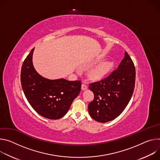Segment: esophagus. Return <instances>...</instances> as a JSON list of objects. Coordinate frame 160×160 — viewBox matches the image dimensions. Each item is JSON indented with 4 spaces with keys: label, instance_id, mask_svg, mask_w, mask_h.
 Segmentation results:
<instances>
[{
    "label": "esophagus",
    "instance_id": "1",
    "mask_svg": "<svg viewBox=\"0 0 160 160\" xmlns=\"http://www.w3.org/2000/svg\"><path fill=\"white\" fill-rule=\"evenodd\" d=\"M87 88H88L87 85L86 84H84V83H82V85H81V90H85L87 89Z\"/></svg>",
    "mask_w": 160,
    "mask_h": 160
}]
</instances>
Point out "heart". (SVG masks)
<instances>
[{"label":"heart","instance_id":"heart-1","mask_svg":"<svg viewBox=\"0 0 160 160\" xmlns=\"http://www.w3.org/2000/svg\"><path fill=\"white\" fill-rule=\"evenodd\" d=\"M112 67V63L111 62H104L93 68L90 73V76L93 79H100L109 72Z\"/></svg>","mask_w":160,"mask_h":160}]
</instances>
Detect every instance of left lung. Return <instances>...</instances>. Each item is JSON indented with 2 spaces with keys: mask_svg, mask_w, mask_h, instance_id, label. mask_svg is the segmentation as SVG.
<instances>
[{
  "mask_svg": "<svg viewBox=\"0 0 160 160\" xmlns=\"http://www.w3.org/2000/svg\"><path fill=\"white\" fill-rule=\"evenodd\" d=\"M135 82V68L125 51L118 68L106 78L90 84L94 99L88 105L91 117L100 122L112 121L119 116L129 103Z\"/></svg>",
  "mask_w": 160,
  "mask_h": 160,
  "instance_id": "obj_1",
  "label": "left lung"
}]
</instances>
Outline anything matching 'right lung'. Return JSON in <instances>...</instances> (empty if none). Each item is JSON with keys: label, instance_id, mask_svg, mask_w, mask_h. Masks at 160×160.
<instances>
[{"label": "right lung", "instance_id": "add662e5", "mask_svg": "<svg viewBox=\"0 0 160 160\" xmlns=\"http://www.w3.org/2000/svg\"><path fill=\"white\" fill-rule=\"evenodd\" d=\"M34 48L23 63L21 83L24 94L39 114L49 119H58L68 112L80 91L81 81L46 79L35 70L32 63Z\"/></svg>", "mask_w": 160, "mask_h": 160}]
</instances>
